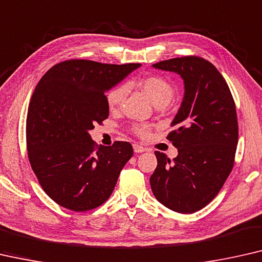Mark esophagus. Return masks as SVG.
<instances>
[{"label":"esophagus","instance_id":"esophagus-1","mask_svg":"<svg viewBox=\"0 0 262 262\" xmlns=\"http://www.w3.org/2000/svg\"><path fill=\"white\" fill-rule=\"evenodd\" d=\"M133 148H134L135 153H143V151L147 150L146 148L142 147V146H140V144H138V143H135L134 146H133Z\"/></svg>","mask_w":262,"mask_h":262}]
</instances>
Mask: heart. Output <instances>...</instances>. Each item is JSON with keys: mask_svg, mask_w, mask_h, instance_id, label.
Returning a JSON list of instances; mask_svg holds the SVG:
<instances>
[{"mask_svg": "<svg viewBox=\"0 0 262 262\" xmlns=\"http://www.w3.org/2000/svg\"><path fill=\"white\" fill-rule=\"evenodd\" d=\"M144 94L149 97L154 104H168L174 97V87L166 77L160 75H150L140 81ZM128 93L126 84H120L118 87L111 89L107 93V104L112 112L118 111L122 106ZM133 132L140 138H147L149 135V124H135L133 126Z\"/></svg>", "mask_w": 262, "mask_h": 262, "instance_id": "1", "label": "heart"}]
</instances>
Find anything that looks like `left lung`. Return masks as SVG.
Wrapping results in <instances>:
<instances>
[{"label":"left lung","mask_w":262,"mask_h":262,"mask_svg":"<svg viewBox=\"0 0 262 262\" xmlns=\"http://www.w3.org/2000/svg\"><path fill=\"white\" fill-rule=\"evenodd\" d=\"M153 67L180 74L185 97L167 136L179 154L170 160L155 151L150 187L169 209L194 213L216 196L233 169L239 136L235 102L215 66L200 56L170 58Z\"/></svg>","instance_id":"left-lung-1"}]
</instances>
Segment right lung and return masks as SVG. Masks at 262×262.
<instances>
[{"label":"right lung","mask_w":262,"mask_h":262,"mask_svg":"<svg viewBox=\"0 0 262 262\" xmlns=\"http://www.w3.org/2000/svg\"><path fill=\"white\" fill-rule=\"evenodd\" d=\"M140 63L66 60L53 66L31 95L26 123L28 159L46 194L64 208L104 204L133 156L129 142L97 146L89 130L109 115L104 92Z\"/></svg>","instance_id":"obj_1"}]
</instances>
